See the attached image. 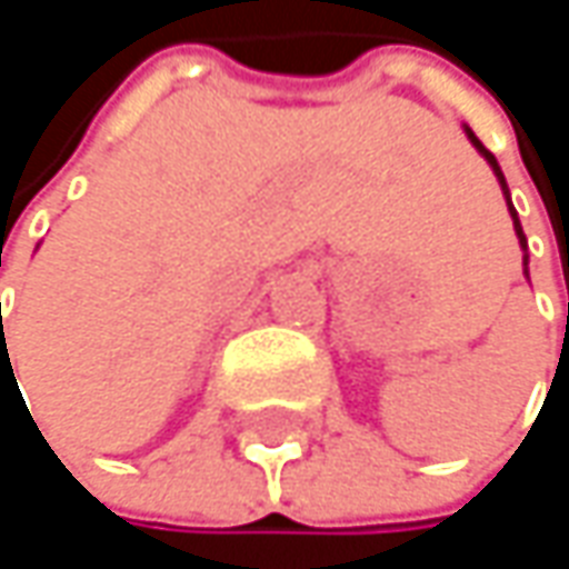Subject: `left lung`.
<instances>
[{
	"label": "left lung",
	"mask_w": 569,
	"mask_h": 569,
	"mask_svg": "<svg viewBox=\"0 0 569 569\" xmlns=\"http://www.w3.org/2000/svg\"><path fill=\"white\" fill-rule=\"evenodd\" d=\"M465 131H468L471 144H475V148H478V151L485 154V161H488V164L495 168L498 180H501V190H505V197H508V207H511V190H508V180H505V173H501V168H498L495 154H491V151H488V148H485V144H481V141L475 138V134H471V128H465ZM511 217H513V230H517V240H520V247H527V237H523V230H520V220H517V210H513V207H511ZM523 267H527V257H523ZM567 332H569V302H567Z\"/></svg>",
	"instance_id": "8db88e82"
}]
</instances>
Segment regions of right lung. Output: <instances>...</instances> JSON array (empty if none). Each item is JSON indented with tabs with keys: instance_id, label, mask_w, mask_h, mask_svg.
<instances>
[{
	"instance_id": "right-lung-1",
	"label": "right lung",
	"mask_w": 569,
	"mask_h": 569,
	"mask_svg": "<svg viewBox=\"0 0 569 569\" xmlns=\"http://www.w3.org/2000/svg\"><path fill=\"white\" fill-rule=\"evenodd\" d=\"M0 312H2V306H0ZM0 336H2V342H0V386H2V369H6V366L12 369V362H9V349H6V332H2V316H0ZM12 379H16V372H12Z\"/></svg>"
}]
</instances>
